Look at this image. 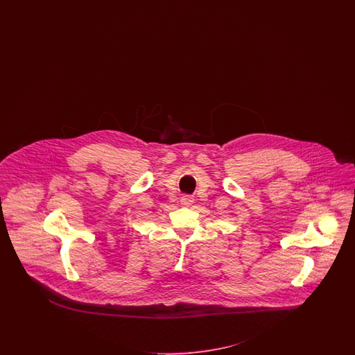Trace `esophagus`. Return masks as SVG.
I'll list each match as a JSON object with an SVG mask.
<instances>
[{"label": "esophagus", "instance_id": "34e87169", "mask_svg": "<svg viewBox=\"0 0 355 355\" xmlns=\"http://www.w3.org/2000/svg\"><path fill=\"white\" fill-rule=\"evenodd\" d=\"M181 203L183 205H191L193 203V198L191 195H184L181 198Z\"/></svg>", "mask_w": 355, "mask_h": 355}]
</instances>
